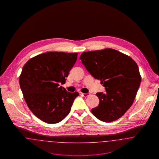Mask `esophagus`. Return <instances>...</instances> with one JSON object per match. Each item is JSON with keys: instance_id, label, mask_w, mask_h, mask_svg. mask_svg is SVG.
<instances>
[{"instance_id": "34e87169", "label": "esophagus", "mask_w": 159, "mask_h": 159, "mask_svg": "<svg viewBox=\"0 0 159 159\" xmlns=\"http://www.w3.org/2000/svg\"><path fill=\"white\" fill-rule=\"evenodd\" d=\"M82 94V95L84 97H89V95H90V93H81Z\"/></svg>"}]
</instances>
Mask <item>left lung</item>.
<instances>
[{
  "instance_id": "obj_1",
  "label": "left lung",
  "mask_w": 159,
  "mask_h": 159,
  "mask_svg": "<svg viewBox=\"0 0 159 159\" xmlns=\"http://www.w3.org/2000/svg\"><path fill=\"white\" fill-rule=\"evenodd\" d=\"M80 60L95 79L101 80L106 92H98V106L92 114L104 122L114 121L132 105L141 77L136 62L113 49L84 52Z\"/></svg>"
}]
</instances>
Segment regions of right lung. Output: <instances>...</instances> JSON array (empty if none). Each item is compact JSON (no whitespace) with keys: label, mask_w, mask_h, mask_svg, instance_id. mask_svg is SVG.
<instances>
[{"label":"right lung","mask_w":159,"mask_h":159,"mask_svg":"<svg viewBox=\"0 0 159 159\" xmlns=\"http://www.w3.org/2000/svg\"><path fill=\"white\" fill-rule=\"evenodd\" d=\"M77 53L49 52L28 61L20 77L24 98L31 112L49 124L62 121L68 115L79 93L60 86L66 82Z\"/></svg>","instance_id":"obj_1"}]
</instances>
